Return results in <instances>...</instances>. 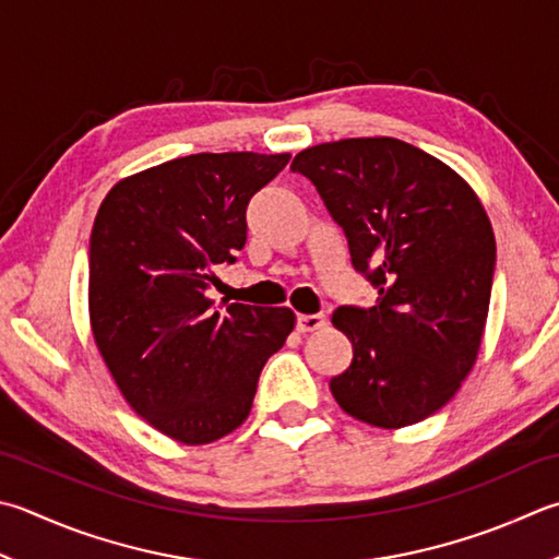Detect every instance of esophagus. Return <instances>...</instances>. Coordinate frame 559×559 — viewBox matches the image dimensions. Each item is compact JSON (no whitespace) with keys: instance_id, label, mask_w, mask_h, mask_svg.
Wrapping results in <instances>:
<instances>
[{"instance_id":"34e87169","label":"esophagus","mask_w":559,"mask_h":559,"mask_svg":"<svg viewBox=\"0 0 559 559\" xmlns=\"http://www.w3.org/2000/svg\"><path fill=\"white\" fill-rule=\"evenodd\" d=\"M326 324L324 314H298V330L300 332H317Z\"/></svg>"}]
</instances>
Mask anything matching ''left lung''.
Instances as JSON below:
<instances>
[{"label":"left lung","mask_w":559,"mask_h":559,"mask_svg":"<svg viewBox=\"0 0 559 559\" xmlns=\"http://www.w3.org/2000/svg\"><path fill=\"white\" fill-rule=\"evenodd\" d=\"M344 229L352 264L378 290L332 322L354 358L330 390L346 414L400 429L439 412L473 370L489 310L497 245L475 191L395 138H348L295 155Z\"/></svg>","instance_id":"1"}]
</instances>
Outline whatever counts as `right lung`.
Returning a JSON list of instances; mask_svg holds the SVG:
<instances>
[{
	"label": "right lung",
	"instance_id": "right-lung-1",
	"mask_svg": "<svg viewBox=\"0 0 559 559\" xmlns=\"http://www.w3.org/2000/svg\"><path fill=\"white\" fill-rule=\"evenodd\" d=\"M290 155L201 152L118 181L90 239V320L118 390L186 445L242 424L259 373L295 326L288 308L225 302L215 266L247 242V205Z\"/></svg>",
	"mask_w": 559,
	"mask_h": 559
}]
</instances>
